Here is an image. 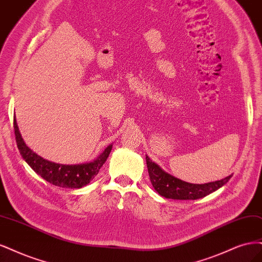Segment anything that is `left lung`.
<instances>
[{
	"label": "left lung",
	"mask_w": 262,
	"mask_h": 262,
	"mask_svg": "<svg viewBox=\"0 0 262 262\" xmlns=\"http://www.w3.org/2000/svg\"><path fill=\"white\" fill-rule=\"evenodd\" d=\"M146 161L150 181L154 188L160 195L168 199L195 200L202 198L222 187L226 182H229L232 176L230 175L224 180L207 184H190L167 174L158 164L151 161L149 157H146Z\"/></svg>",
	"instance_id": "8db88e82"
}]
</instances>
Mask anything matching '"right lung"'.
I'll return each instance as SVG.
<instances>
[{
    "instance_id": "obj_1",
    "label": "right lung",
    "mask_w": 262,
    "mask_h": 262,
    "mask_svg": "<svg viewBox=\"0 0 262 262\" xmlns=\"http://www.w3.org/2000/svg\"><path fill=\"white\" fill-rule=\"evenodd\" d=\"M14 132L19 152L32 170L47 182L55 185V186L65 188H81L86 186L99 173L101 166L104 164L112 150V145H110L103 151L102 155L90 163L76 165L58 164L41 158L40 156L33 152L28 146H26V143H25L24 139L21 138L15 117Z\"/></svg>"
}]
</instances>
